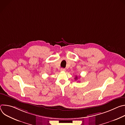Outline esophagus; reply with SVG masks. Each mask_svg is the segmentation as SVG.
<instances>
[{"label": "esophagus", "mask_w": 125, "mask_h": 125, "mask_svg": "<svg viewBox=\"0 0 125 125\" xmlns=\"http://www.w3.org/2000/svg\"><path fill=\"white\" fill-rule=\"evenodd\" d=\"M65 71H66V69L65 68H61L60 70L61 72H65Z\"/></svg>", "instance_id": "obj_1"}]
</instances>
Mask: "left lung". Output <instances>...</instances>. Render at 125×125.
Segmentation results:
<instances>
[{
    "instance_id": "obj_1",
    "label": "left lung",
    "mask_w": 125,
    "mask_h": 125,
    "mask_svg": "<svg viewBox=\"0 0 125 125\" xmlns=\"http://www.w3.org/2000/svg\"><path fill=\"white\" fill-rule=\"evenodd\" d=\"M75 80H77V79H78V77H77V76H76V77H75Z\"/></svg>"
}]
</instances>
